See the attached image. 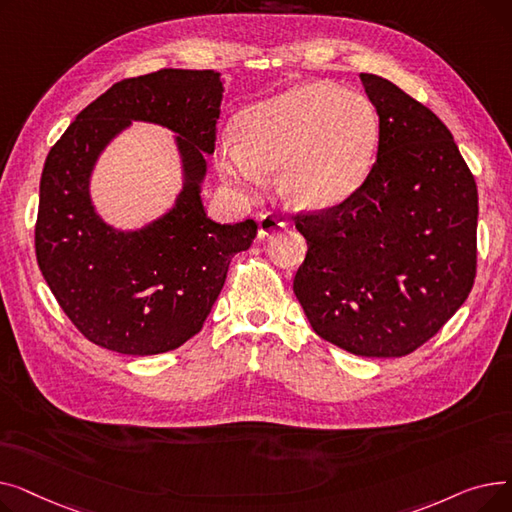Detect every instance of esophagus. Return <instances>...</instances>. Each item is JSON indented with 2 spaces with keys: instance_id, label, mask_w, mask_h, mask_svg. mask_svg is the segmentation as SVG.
Returning <instances> with one entry per match:
<instances>
[{
  "instance_id": "1",
  "label": "esophagus",
  "mask_w": 512,
  "mask_h": 512,
  "mask_svg": "<svg viewBox=\"0 0 512 512\" xmlns=\"http://www.w3.org/2000/svg\"><path fill=\"white\" fill-rule=\"evenodd\" d=\"M282 226H284V222L278 218L276 213H272V211L261 213V215H259V238L265 240L267 236H272V234L280 232Z\"/></svg>"
}]
</instances>
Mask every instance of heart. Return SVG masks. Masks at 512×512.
<instances>
[{"mask_svg": "<svg viewBox=\"0 0 512 512\" xmlns=\"http://www.w3.org/2000/svg\"><path fill=\"white\" fill-rule=\"evenodd\" d=\"M380 143V120L359 93L330 83H301L247 107L240 139L224 134L222 176L240 191L263 186L280 170V193L292 207L342 205L367 182Z\"/></svg>", "mask_w": 512, "mask_h": 512, "instance_id": "b5f03b06", "label": "heart"}]
</instances>
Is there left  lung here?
<instances>
[{
	"label": "left lung",
	"instance_id": "obj_1",
	"mask_svg": "<svg viewBox=\"0 0 512 512\" xmlns=\"http://www.w3.org/2000/svg\"><path fill=\"white\" fill-rule=\"evenodd\" d=\"M380 116L361 191L294 215L307 255L294 294L317 336L359 357H405L467 301L477 186L444 122L390 80L361 74Z\"/></svg>",
	"mask_w": 512,
	"mask_h": 512
}]
</instances>
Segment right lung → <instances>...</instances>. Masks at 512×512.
I'll return each mask as SVG.
<instances>
[{"instance_id": "add662e5", "label": "right lung", "mask_w": 512, "mask_h": 512, "mask_svg": "<svg viewBox=\"0 0 512 512\" xmlns=\"http://www.w3.org/2000/svg\"><path fill=\"white\" fill-rule=\"evenodd\" d=\"M222 91L213 70L164 68L124 78L76 116L45 159L35 226L39 270L76 330L107 351L159 355L193 338L230 259L257 236L255 220L218 224L201 203ZM132 119L179 134L185 184L166 216L122 233L96 215L88 180L98 153Z\"/></svg>"}]
</instances>
